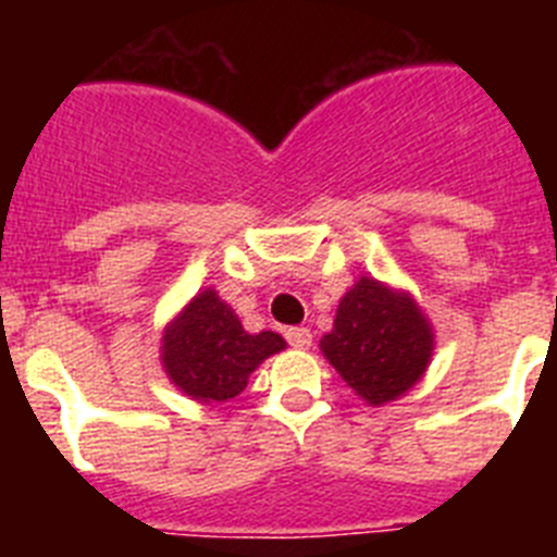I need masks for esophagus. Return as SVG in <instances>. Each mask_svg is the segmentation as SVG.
Segmentation results:
<instances>
[{
	"label": "esophagus",
	"instance_id": "esophagus-1",
	"mask_svg": "<svg viewBox=\"0 0 557 557\" xmlns=\"http://www.w3.org/2000/svg\"><path fill=\"white\" fill-rule=\"evenodd\" d=\"M284 337H287V343L293 348H309L312 346V332H309L307 326H293L284 332Z\"/></svg>",
	"mask_w": 557,
	"mask_h": 557
}]
</instances>
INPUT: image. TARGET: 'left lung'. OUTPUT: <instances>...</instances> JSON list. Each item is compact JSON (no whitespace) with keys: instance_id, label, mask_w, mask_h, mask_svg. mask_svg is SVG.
Returning a JSON list of instances; mask_svg holds the SVG:
<instances>
[{"instance_id":"8db88e82","label":"left lung","mask_w":557,"mask_h":557,"mask_svg":"<svg viewBox=\"0 0 557 557\" xmlns=\"http://www.w3.org/2000/svg\"><path fill=\"white\" fill-rule=\"evenodd\" d=\"M321 351L368 405L410 391L432 357V329L410 295L359 278L337 307Z\"/></svg>"}]
</instances>
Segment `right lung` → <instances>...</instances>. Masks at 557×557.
Segmentation results:
<instances>
[{
  "label": "right lung",
  "mask_w": 557,
  "mask_h": 557,
  "mask_svg": "<svg viewBox=\"0 0 557 557\" xmlns=\"http://www.w3.org/2000/svg\"><path fill=\"white\" fill-rule=\"evenodd\" d=\"M164 368L186 396L228 401L248 385V376L270 354L282 351L275 332L248 334L214 289H203L164 334Z\"/></svg>",
  "instance_id": "right-lung-1"
}]
</instances>
